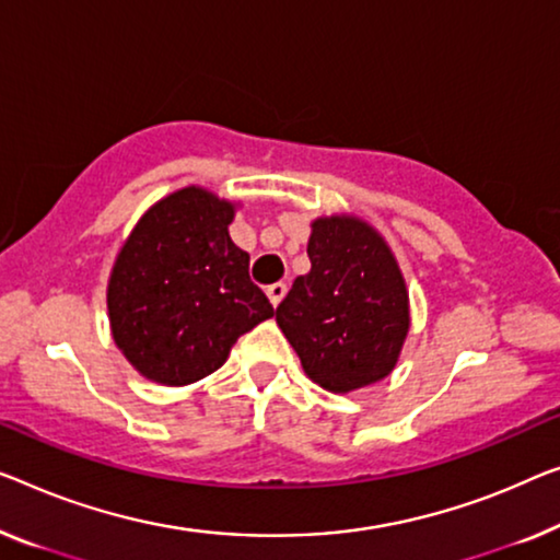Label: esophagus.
Masks as SVG:
<instances>
[{"label": "esophagus", "instance_id": "obj_1", "mask_svg": "<svg viewBox=\"0 0 560 560\" xmlns=\"http://www.w3.org/2000/svg\"><path fill=\"white\" fill-rule=\"evenodd\" d=\"M283 294H287V283H271V287H266V296H269V302L273 306L281 304Z\"/></svg>", "mask_w": 560, "mask_h": 560}]
</instances>
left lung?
<instances>
[{
    "instance_id": "left-lung-1",
    "label": "left lung",
    "mask_w": 560,
    "mask_h": 560,
    "mask_svg": "<svg viewBox=\"0 0 560 560\" xmlns=\"http://www.w3.org/2000/svg\"><path fill=\"white\" fill-rule=\"evenodd\" d=\"M306 254L312 271L277 306L306 377L334 395L385 380L410 331V294L387 241L357 215H324Z\"/></svg>"
}]
</instances>
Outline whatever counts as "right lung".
Segmentation results:
<instances>
[{
    "label": "right lung",
    "instance_id": "right-lung-1",
    "mask_svg": "<svg viewBox=\"0 0 560 560\" xmlns=\"http://www.w3.org/2000/svg\"><path fill=\"white\" fill-rule=\"evenodd\" d=\"M231 200L188 186L143 213L107 281L113 339L150 382L183 387L219 370L273 306L233 244Z\"/></svg>",
    "mask_w": 560,
    "mask_h": 560
}]
</instances>
